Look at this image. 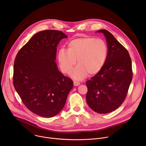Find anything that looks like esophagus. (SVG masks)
<instances>
[{"mask_svg":"<svg viewBox=\"0 0 146 146\" xmlns=\"http://www.w3.org/2000/svg\"><path fill=\"white\" fill-rule=\"evenodd\" d=\"M73 84H74V86H77L80 85V82H79L74 81V82H73Z\"/></svg>","mask_w":146,"mask_h":146,"instance_id":"esophagus-1","label":"esophagus"}]
</instances>
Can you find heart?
<instances>
[{
	"label": "heart",
	"mask_w": 146,
	"mask_h": 146,
	"mask_svg": "<svg viewBox=\"0 0 146 146\" xmlns=\"http://www.w3.org/2000/svg\"><path fill=\"white\" fill-rule=\"evenodd\" d=\"M67 50L58 51L57 60L63 73L69 74L76 63H78L70 76L76 80H83L89 74L99 73L108 56L109 47L102 38L86 37L76 38L68 44Z\"/></svg>",
	"instance_id": "b5f03b06"
}]
</instances>
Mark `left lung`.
<instances>
[{"label":"left lung","instance_id":"obj_1","mask_svg":"<svg viewBox=\"0 0 146 146\" xmlns=\"http://www.w3.org/2000/svg\"><path fill=\"white\" fill-rule=\"evenodd\" d=\"M103 33L109 47L102 70L86 82V101L94 111L110 113L121 106L127 96L133 78L131 60L127 49L109 31Z\"/></svg>","mask_w":146,"mask_h":146}]
</instances>
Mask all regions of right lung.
<instances>
[{
  "instance_id": "add662e5",
  "label": "right lung",
  "mask_w": 146,
  "mask_h": 146,
  "mask_svg": "<svg viewBox=\"0 0 146 146\" xmlns=\"http://www.w3.org/2000/svg\"><path fill=\"white\" fill-rule=\"evenodd\" d=\"M67 36L62 32L46 30L35 34L17 53L13 83L26 108L44 117L57 115L64 108L73 86L55 62L57 46Z\"/></svg>"
}]
</instances>
